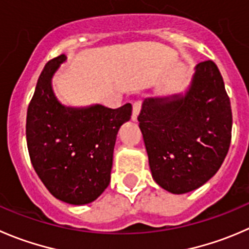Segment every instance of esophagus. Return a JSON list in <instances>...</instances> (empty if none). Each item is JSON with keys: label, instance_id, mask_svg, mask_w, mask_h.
Segmentation results:
<instances>
[{"label": "esophagus", "instance_id": "1", "mask_svg": "<svg viewBox=\"0 0 249 249\" xmlns=\"http://www.w3.org/2000/svg\"><path fill=\"white\" fill-rule=\"evenodd\" d=\"M140 110H141V101H135L134 105H132V120L134 122H136L137 120V117H139L140 114Z\"/></svg>", "mask_w": 249, "mask_h": 249}]
</instances>
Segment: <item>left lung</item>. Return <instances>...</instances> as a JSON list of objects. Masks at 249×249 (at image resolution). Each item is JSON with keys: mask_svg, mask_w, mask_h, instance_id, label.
I'll return each instance as SVG.
<instances>
[{"mask_svg": "<svg viewBox=\"0 0 249 249\" xmlns=\"http://www.w3.org/2000/svg\"><path fill=\"white\" fill-rule=\"evenodd\" d=\"M137 120L161 189L181 195L201 187L219 170L231 142L230 98L216 64H197L183 95L146 98Z\"/></svg>", "mask_w": 249, "mask_h": 249, "instance_id": "left-lung-1", "label": "left lung"}]
</instances>
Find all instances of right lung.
<instances>
[{"label": "right lung", "instance_id": "1", "mask_svg": "<svg viewBox=\"0 0 249 249\" xmlns=\"http://www.w3.org/2000/svg\"><path fill=\"white\" fill-rule=\"evenodd\" d=\"M66 59V54L51 59L38 76L26 114V143L31 164L51 195L81 206L109 185L117 134L131 118L132 107L62 105L52 78Z\"/></svg>", "mask_w": 249, "mask_h": 249}]
</instances>
